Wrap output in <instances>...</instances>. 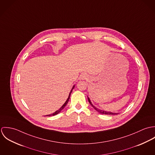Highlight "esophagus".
<instances>
[{"instance_id":"1","label":"esophagus","mask_w":155,"mask_h":155,"mask_svg":"<svg viewBox=\"0 0 155 155\" xmlns=\"http://www.w3.org/2000/svg\"><path fill=\"white\" fill-rule=\"evenodd\" d=\"M81 79H82V80L87 79V75H86V74H82V75L81 76Z\"/></svg>"}]
</instances>
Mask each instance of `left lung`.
<instances>
[{
  "instance_id": "8db88e82",
  "label": "left lung",
  "mask_w": 155,
  "mask_h": 155,
  "mask_svg": "<svg viewBox=\"0 0 155 155\" xmlns=\"http://www.w3.org/2000/svg\"><path fill=\"white\" fill-rule=\"evenodd\" d=\"M88 99L89 103L91 104V105L94 107V109L95 110L97 111L98 112H99L100 113H101V114H118V113H112V112H110V111H106L100 110V109L96 108L95 106H94L92 105V103L91 102L90 99L88 97Z\"/></svg>"
}]
</instances>
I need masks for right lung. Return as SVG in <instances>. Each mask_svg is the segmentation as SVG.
I'll return each instance as SVG.
<instances>
[{"mask_svg":"<svg viewBox=\"0 0 155 155\" xmlns=\"http://www.w3.org/2000/svg\"><path fill=\"white\" fill-rule=\"evenodd\" d=\"M74 88V86H73V87L71 89V91H70V94H69V96H68V98H67V100L65 102V103L63 105V106L60 109H58V110L56 111L55 112H54V113H52V114H49V115H48V116H54V115H55V114H58V113H59L62 110L64 107H65V106H66L67 104V103H68V100H69V99H70V95H71V92H72V90L73 89V88Z\"/></svg>","mask_w":155,"mask_h":155,"instance_id":"add662e5","label":"right lung"}]
</instances>
